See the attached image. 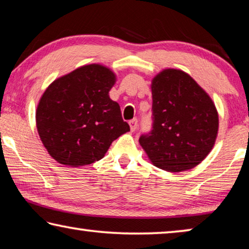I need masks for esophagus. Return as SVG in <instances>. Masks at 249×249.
<instances>
[{
    "instance_id": "obj_1",
    "label": "esophagus",
    "mask_w": 249,
    "mask_h": 249,
    "mask_svg": "<svg viewBox=\"0 0 249 249\" xmlns=\"http://www.w3.org/2000/svg\"><path fill=\"white\" fill-rule=\"evenodd\" d=\"M137 126H138V121L136 119H133L132 121H129V127L132 132H135V130L137 129Z\"/></svg>"
}]
</instances>
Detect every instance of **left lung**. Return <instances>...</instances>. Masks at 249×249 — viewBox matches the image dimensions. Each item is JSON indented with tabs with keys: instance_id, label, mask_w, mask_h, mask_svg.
<instances>
[{
	"instance_id": "obj_1",
	"label": "left lung",
	"mask_w": 249,
	"mask_h": 249,
	"mask_svg": "<svg viewBox=\"0 0 249 249\" xmlns=\"http://www.w3.org/2000/svg\"><path fill=\"white\" fill-rule=\"evenodd\" d=\"M153 129L140 144L156 167L169 172L189 170L212 150L218 114L209 94L190 75L165 69L151 82Z\"/></svg>"
}]
</instances>
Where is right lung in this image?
<instances>
[{
	"mask_svg": "<svg viewBox=\"0 0 249 249\" xmlns=\"http://www.w3.org/2000/svg\"><path fill=\"white\" fill-rule=\"evenodd\" d=\"M116 75L98 64L82 66L46 89L36 109V126L48 154L59 163L87 166L102 159L129 125L108 92Z\"/></svg>",
	"mask_w": 249,
	"mask_h": 249,
	"instance_id": "1",
	"label": "right lung"
}]
</instances>
